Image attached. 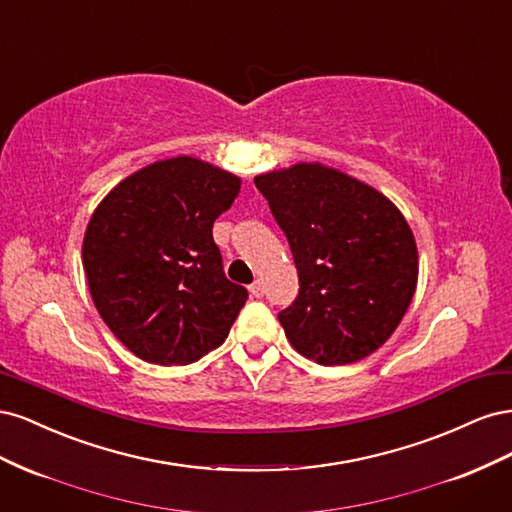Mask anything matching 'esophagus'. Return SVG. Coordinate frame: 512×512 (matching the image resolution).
<instances>
[{
	"instance_id": "34e87169",
	"label": "esophagus",
	"mask_w": 512,
	"mask_h": 512,
	"mask_svg": "<svg viewBox=\"0 0 512 512\" xmlns=\"http://www.w3.org/2000/svg\"><path fill=\"white\" fill-rule=\"evenodd\" d=\"M250 292H252L254 299H260V297H265V286H262V282H254L250 286Z\"/></svg>"
}]
</instances>
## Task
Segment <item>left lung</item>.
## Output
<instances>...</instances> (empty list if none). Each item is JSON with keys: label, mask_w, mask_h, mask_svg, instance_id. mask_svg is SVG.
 Here are the masks:
<instances>
[{"label": "left lung", "mask_w": 512, "mask_h": 512, "mask_svg": "<svg viewBox=\"0 0 512 512\" xmlns=\"http://www.w3.org/2000/svg\"><path fill=\"white\" fill-rule=\"evenodd\" d=\"M288 239L299 294L280 318L292 348L346 365L393 335L414 297L418 254L401 211L371 185L322 164L254 179Z\"/></svg>", "instance_id": "1"}]
</instances>
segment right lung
I'll return each mask as SVG.
<instances>
[{"label":"right lung","instance_id":"1","mask_svg":"<svg viewBox=\"0 0 512 512\" xmlns=\"http://www.w3.org/2000/svg\"><path fill=\"white\" fill-rule=\"evenodd\" d=\"M241 179L179 156L123 179L94 211L83 267L98 314L138 359L190 365L224 344L247 290L224 275L213 222Z\"/></svg>","mask_w":512,"mask_h":512}]
</instances>
